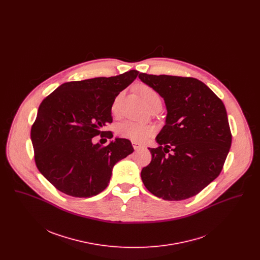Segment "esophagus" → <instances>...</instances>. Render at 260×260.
Segmentation results:
<instances>
[{"mask_svg": "<svg viewBox=\"0 0 260 260\" xmlns=\"http://www.w3.org/2000/svg\"><path fill=\"white\" fill-rule=\"evenodd\" d=\"M133 146H134V148L135 150H139V149L143 148V146L142 145H140L139 143H137V142H133Z\"/></svg>", "mask_w": 260, "mask_h": 260, "instance_id": "esophagus-1", "label": "esophagus"}]
</instances>
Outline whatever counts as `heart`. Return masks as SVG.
<instances>
[{"mask_svg": "<svg viewBox=\"0 0 260 260\" xmlns=\"http://www.w3.org/2000/svg\"><path fill=\"white\" fill-rule=\"evenodd\" d=\"M139 92L142 96L143 100L149 105L157 100H161L158 93L148 86H142L139 88ZM121 94L118 95L113 105H112V111L113 113H117L119 109V103L121 99ZM155 129L150 124H140L133 121H124L123 123L119 124L118 126V134L119 136L131 139L132 141H135L137 143H143L148 139L150 136L154 134Z\"/></svg>", "mask_w": 260, "mask_h": 260, "instance_id": "heart-1", "label": "heart"}]
</instances>
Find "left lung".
I'll use <instances>...</instances> for the list:
<instances>
[{
    "label": "left lung",
    "mask_w": 260,
    "mask_h": 260,
    "mask_svg": "<svg viewBox=\"0 0 260 260\" xmlns=\"http://www.w3.org/2000/svg\"><path fill=\"white\" fill-rule=\"evenodd\" d=\"M141 82L165 100L166 124L149 148L152 160L141 179L153 195L168 201L191 198L221 172L232 136L221 99L195 78L140 73ZM169 148L173 153L167 154Z\"/></svg>",
    "instance_id": "1"
}]
</instances>
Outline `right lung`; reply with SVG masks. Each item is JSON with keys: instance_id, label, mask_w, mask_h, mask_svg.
Listing matches in <instances>:
<instances>
[{"instance_id": "right-lung-1", "label": "right lung", "mask_w": 260, "mask_h": 260, "mask_svg": "<svg viewBox=\"0 0 260 260\" xmlns=\"http://www.w3.org/2000/svg\"><path fill=\"white\" fill-rule=\"evenodd\" d=\"M136 70L62 84L43 100L31 128L38 170L62 193L90 198L110 181L116 162L134 152L132 142L115 138L107 146L92 137L112 138L101 128L113 121L116 96L138 76Z\"/></svg>"}]
</instances>
